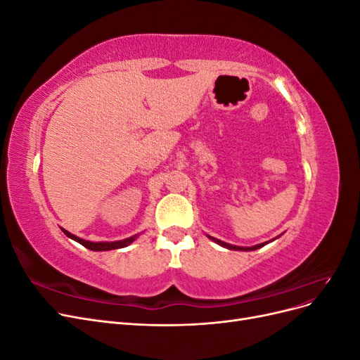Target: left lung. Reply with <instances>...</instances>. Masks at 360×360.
I'll return each instance as SVG.
<instances>
[{
  "label": "left lung",
  "instance_id": "8db88e82",
  "mask_svg": "<svg viewBox=\"0 0 360 360\" xmlns=\"http://www.w3.org/2000/svg\"><path fill=\"white\" fill-rule=\"evenodd\" d=\"M209 238H212L213 242H216L217 245H221V246H224V248H226V249H233V250H255V249H259V248H263L266 243H259V245H255V246H250V248H243V246H234V245H230V243H225V242H221V240H217V238H214V237H210L209 236Z\"/></svg>",
  "mask_w": 360,
  "mask_h": 360
}]
</instances>
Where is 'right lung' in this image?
<instances>
[{"label":"right lung","mask_w":360,"mask_h":360,"mask_svg":"<svg viewBox=\"0 0 360 360\" xmlns=\"http://www.w3.org/2000/svg\"><path fill=\"white\" fill-rule=\"evenodd\" d=\"M63 230V228H61ZM63 233L66 234L68 237H70L72 240H75V242H78V243H81L82 246H85L86 249H91V250H111V249H120V248H126V246H129L130 243H132L135 238L138 237V234H135V236H132V237H127V238H124V240H117V242H90V240H84V238H81V237H78V236H75V234H72V233H69V231H66V230H63Z\"/></svg>","instance_id":"1"}]
</instances>
